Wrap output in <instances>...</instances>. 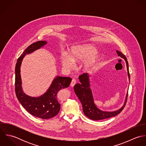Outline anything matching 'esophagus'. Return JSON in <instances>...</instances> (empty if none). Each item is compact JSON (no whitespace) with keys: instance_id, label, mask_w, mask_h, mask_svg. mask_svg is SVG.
<instances>
[{"instance_id":"obj_1","label":"esophagus","mask_w":146,"mask_h":146,"mask_svg":"<svg viewBox=\"0 0 146 146\" xmlns=\"http://www.w3.org/2000/svg\"><path fill=\"white\" fill-rule=\"evenodd\" d=\"M76 80L75 79H73L72 80V81H71V86H74L76 84Z\"/></svg>"}]
</instances>
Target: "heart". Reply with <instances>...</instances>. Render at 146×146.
Segmentation results:
<instances>
[{"label": "heart", "mask_w": 146, "mask_h": 146, "mask_svg": "<svg viewBox=\"0 0 146 146\" xmlns=\"http://www.w3.org/2000/svg\"><path fill=\"white\" fill-rule=\"evenodd\" d=\"M96 53V48L92 45L76 46L72 48L69 56L65 53L62 54L60 60L64 68L70 69L74 66L73 62L86 59L84 62L83 66L85 70H88L93 66L97 61Z\"/></svg>", "instance_id": "obj_1"}]
</instances>
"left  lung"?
Here are the masks:
<instances>
[{
    "label": "left lung",
    "mask_w": 146,
    "mask_h": 146,
    "mask_svg": "<svg viewBox=\"0 0 146 146\" xmlns=\"http://www.w3.org/2000/svg\"><path fill=\"white\" fill-rule=\"evenodd\" d=\"M116 53L119 56L125 60L127 66V74L130 79L128 62L126 57L120 51L116 50ZM79 79L81 83L76 84L74 86V91L82 104L83 110L85 115L88 118L93 120H104L115 116L123 111L125 107V104L120 110L113 112H104L99 110L93 102L91 89L89 88V75L87 73H84L79 76ZM127 97V95L126 96V99Z\"/></svg>",
    "instance_id": "left-lung-1"
}]
</instances>
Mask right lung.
<instances>
[{"label":"right lung","mask_w":146,"mask_h":146,"mask_svg":"<svg viewBox=\"0 0 146 146\" xmlns=\"http://www.w3.org/2000/svg\"><path fill=\"white\" fill-rule=\"evenodd\" d=\"M46 43L45 41H38L30 45L18 58L15 67V92L17 99L28 112L42 119H50L58 113L61 104L57 99V94L62 89L68 87L72 80L69 77H56L47 92L38 98L30 97L23 92L20 76L22 59L26 54L33 52Z\"/></svg>","instance_id":"obj_1"}]
</instances>
